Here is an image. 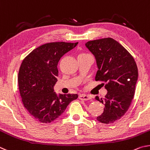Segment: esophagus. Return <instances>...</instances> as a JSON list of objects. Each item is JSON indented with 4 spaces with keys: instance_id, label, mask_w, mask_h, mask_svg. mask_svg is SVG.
Instances as JSON below:
<instances>
[{
    "instance_id": "obj_1",
    "label": "esophagus",
    "mask_w": 150,
    "mask_h": 150,
    "mask_svg": "<svg viewBox=\"0 0 150 150\" xmlns=\"http://www.w3.org/2000/svg\"><path fill=\"white\" fill-rule=\"evenodd\" d=\"M79 99H81V100H90L91 99V97L89 96L88 95H86V94H81V95L79 96Z\"/></svg>"
}]
</instances>
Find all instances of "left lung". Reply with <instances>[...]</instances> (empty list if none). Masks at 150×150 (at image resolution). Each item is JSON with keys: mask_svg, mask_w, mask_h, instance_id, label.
Listing matches in <instances>:
<instances>
[{"mask_svg": "<svg viewBox=\"0 0 150 150\" xmlns=\"http://www.w3.org/2000/svg\"><path fill=\"white\" fill-rule=\"evenodd\" d=\"M86 46L95 56L98 70L96 80L103 82L107 90L104 98L96 99L105 105L99 122L111 124L124 115L132 103L138 72L133 57L111 38L88 41Z\"/></svg>", "mask_w": 150, "mask_h": 150, "instance_id": "obj_1", "label": "left lung"}]
</instances>
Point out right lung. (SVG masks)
<instances>
[{"label":"right lung","instance_id":"obj_1","mask_svg":"<svg viewBox=\"0 0 150 150\" xmlns=\"http://www.w3.org/2000/svg\"><path fill=\"white\" fill-rule=\"evenodd\" d=\"M78 43L51 42L42 45L26 56L21 64L18 82L22 103L31 116L42 123L60 117L77 94L54 91L58 76L57 64L63 55Z\"/></svg>","mask_w":150,"mask_h":150}]
</instances>
